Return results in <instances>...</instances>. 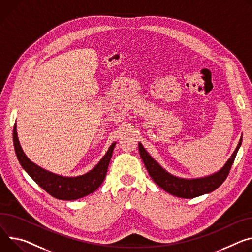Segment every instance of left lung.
Here are the masks:
<instances>
[{
    "label": "left lung",
    "mask_w": 252,
    "mask_h": 252,
    "mask_svg": "<svg viewBox=\"0 0 252 252\" xmlns=\"http://www.w3.org/2000/svg\"><path fill=\"white\" fill-rule=\"evenodd\" d=\"M241 142L242 136L240 138V141L234 153L219 172L205 178L191 180L178 178L169 174L149 155V153L144 149L141 143H139V151L151 178L158 187H161L171 195L180 198L192 199L216 190L226 180L235 159L238 149L241 146Z\"/></svg>",
    "instance_id": "obj_1"
}]
</instances>
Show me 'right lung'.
<instances>
[{"label": "right lung", "instance_id": "obj_1", "mask_svg": "<svg viewBox=\"0 0 252 252\" xmlns=\"http://www.w3.org/2000/svg\"><path fill=\"white\" fill-rule=\"evenodd\" d=\"M13 140L17 158L23 169L42 189L59 200H76L94 193L101 185L105 178L112 152L116 146V143H113L95 168L87 174L79 177L67 178L52 174L30 161L20 146L16 126H14Z\"/></svg>", "mask_w": 252, "mask_h": 252}]
</instances>
